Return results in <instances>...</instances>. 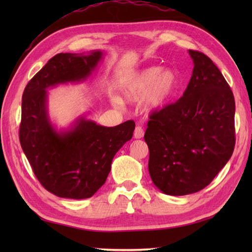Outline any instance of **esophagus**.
I'll return each instance as SVG.
<instances>
[{"mask_svg":"<svg viewBox=\"0 0 252 252\" xmlns=\"http://www.w3.org/2000/svg\"><path fill=\"white\" fill-rule=\"evenodd\" d=\"M144 136V130L142 126H136L134 131V137L135 138H142Z\"/></svg>","mask_w":252,"mask_h":252,"instance_id":"obj_1","label":"esophagus"}]
</instances>
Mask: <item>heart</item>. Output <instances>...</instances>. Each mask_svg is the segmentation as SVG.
<instances>
[{"label":"heart","instance_id":"1","mask_svg":"<svg viewBox=\"0 0 252 252\" xmlns=\"http://www.w3.org/2000/svg\"><path fill=\"white\" fill-rule=\"evenodd\" d=\"M181 87V78L172 68L162 69L152 66L132 74L119 87L120 97L112 96L114 105H121L122 100L137 103L142 99L143 108L158 111L167 107Z\"/></svg>","mask_w":252,"mask_h":252}]
</instances>
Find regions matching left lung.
Returning a JSON list of instances; mask_svg holds the SVG:
<instances>
[{"label": "left lung", "instance_id": "left-lung-1", "mask_svg": "<svg viewBox=\"0 0 252 252\" xmlns=\"http://www.w3.org/2000/svg\"><path fill=\"white\" fill-rule=\"evenodd\" d=\"M194 63L183 96L154 112L144 140L148 171L159 190L183 196L205 189L232 157L235 100L213 62L189 51Z\"/></svg>", "mask_w": 252, "mask_h": 252}]
</instances>
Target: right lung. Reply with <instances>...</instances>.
<instances>
[{"mask_svg": "<svg viewBox=\"0 0 252 252\" xmlns=\"http://www.w3.org/2000/svg\"><path fill=\"white\" fill-rule=\"evenodd\" d=\"M105 52L61 53L32 78L21 101L19 141L32 170L46 190L61 198L85 199L105 184L117 152L130 141L132 120L104 126L79 116L66 129H57L49 115L47 90L81 83L97 68Z\"/></svg>", "mask_w": 252, "mask_h": 252, "instance_id": "obj_1", "label": "right lung"}]
</instances>
